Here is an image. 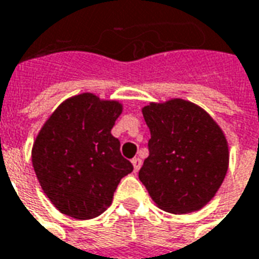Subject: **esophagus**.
Masks as SVG:
<instances>
[{"instance_id": "34e87169", "label": "esophagus", "mask_w": 259, "mask_h": 259, "mask_svg": "<svg viewBox=\"0 0 259 259\" xmlns=\"http://www.w3.org/2000/svg\"><path fill=\"white\" fill-rule=\"evenodd\" d=\"M132 165H134V171L137 172V171H139V168H141V165H142V160L141 158H132Z\"/></svg>"}]
</instances>
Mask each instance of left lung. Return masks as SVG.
I'll use <instances>...</instances> for the list:
<instances>
[{
	"mask_svg": "<svg viewBox=\"0 0 259 259\" xmlns=\"http://www.w3.org/2000/svg\"><path fill=\"white\" fill-rule=\"evenodd\" d=\"M142 111L150 139L141 182L167 212L200 209L214 197L228 169L229 152L221 128L203 109L182 99L150 103Z\"/></svg>",
	"mask_w": 259,
	"mask_h": 259,
	"instance_id": "8db88e82",
	"label": "left lung"
}]
</instances>
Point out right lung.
<instances>
[{"instance_id": "right-lung-1", "label": "right lung", "mask_w": 259, "mask_h": 259, "mask_svg": "<svg viewBox=\"0 0 259 259\" xmlns=\"http://www.w3.org/2000/svg\"><path fill=\"white\" fill-rule=\"evenodd\" d=\"M117 102L92 94L70 98L52 113L33 146L41 188L60 212L91 220L109 208L132 164L120 152L111 128L121 114Z\"/></svg>"}]
</instances>
